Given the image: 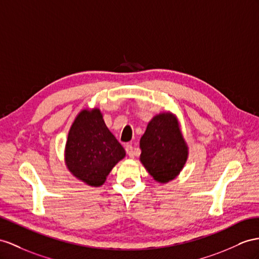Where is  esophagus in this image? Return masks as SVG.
<instances>
[{
    "label": "esophagus",
    "instance_id": "34e87169",
    "mask_svg": "<svg viewBox=\"0 0 259 259\" xmlns=\"http://www.w3.org/2000/svg\"><path fill=\"white\" fill-rule=\"evenodd\" d=\"M124 149H125V152H127V154L129 155V157H134L135 156V150H134V147H132L131 144L125 145Z\"/></svg>",
    "mask_w": 259,
    "mask_h": 259
}]
</instances>
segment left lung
I'll return each instance as SVG.
<instances>
[{"instance_id":"1","label":"left lung","mask_w":259,"mask_h":259,"mask_svg":"<svg viewBox=\"0 0 259 259\" xmlns=\"http://www.w3.org/2000/svg\"><path fill=\"white\" fill-rule=\"evenodd\" d=\"M140 161L149 174L165 184L181 173L188 157V147L176 116L162 112L152 118L140 139Z\"/></svg>"}]
</instances>
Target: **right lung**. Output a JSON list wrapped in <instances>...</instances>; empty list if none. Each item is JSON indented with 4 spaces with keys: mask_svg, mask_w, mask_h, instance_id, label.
Instances as JSON below:
<instances>
[{
    "mask_svg": "<svg viewBox=\"0 0 259 259\" xmlns=\"http://www.w3.org/2000/svg\"><path fill=\"white\" fill-rule=\"evenodd\" d=\"M64 156L73 176L99 187L125 152L106 127L101 110L94 108L84 109L76 116L69 131Z\"/></svg>",
    "mask_w": 259,
    "mask_h": 259,
    "instance_id": "add662e5",
    "label": "right lung"
}]
</instances>
